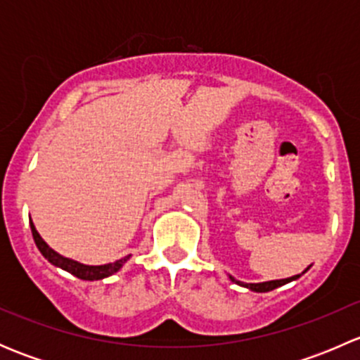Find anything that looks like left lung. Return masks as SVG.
I'll use <instances>...</instances> for the list:
<instances>
[{
	"instance_id": "left-lung-1",
	"label": "left lung",
	"mask_w": 360,
	"mask_h": 360,
	"mask_svg": "<svg viewBox=\"0 0 360 360\" xmlns=\"http://www.w3.org/2000/svg\"><path fill=\"white\" fill-rule=\"evenodd\" d=\"M308 270H310V266H308L304 271H308ZM304 271H303V274H304ZM303 274L294 275V277H289V278H281V281L259 282V284H244V282H240V281H235V278L231 277V275H230V281L235 282V284H238V285H244V288H248V289H250V291H254V292H268V291H274V289L281 288V285H285V284H289V282L296 281V278H300Z\"/></svg>"
}]
</instances>
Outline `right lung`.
Masks as SVG:
<instances>
[{"instance_id":"right-lung-1","label":"right lung","mask_w":360,"mask_h":360,"mask_svg":"<svg viewBox=\"0 0 360 360\" xmlns=\"http://www.w3.org/2000/svg\"><path fill=\"white\" fill-rule=\"evenodd\" d=\"M29 226H31L32 238H34L36 248H38L39 252L45 256V259H49L50 263L53 264V266L63 268V270L69 271V274L75 275V277L82 278V281H103V278H106V277H110V275L116 274V271H118L120 268H122L123 264L127 263V259H130V254H129V256L122 257V259L115 261V263L99 264V266H92V264H83V263H79V261L69 259V257H64V256H60L59 252H56V250L50 248V245L46 244V242L43 240L41 237H39V233L36 231L34 224H32L31 219H29Z\"/></svg>"}]
</instances>
